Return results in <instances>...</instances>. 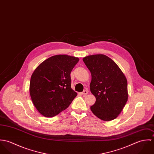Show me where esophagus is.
<instances>
[{
	"instance_id": "obj_1",
	"label": "esophagus",
	"mask_w": 154,
	"mask_h": 154,
	"mask_svg": "<svg viewBox=\"0 0 154 154\" xmlns=\"http://www.w3.org/2000/svg\"><path fill=\"white\" fill-rule=\"evenodd\" d=\"M88 91L87 90H84L82 92H81V94L83 95H86L88 94Z\"/></svg>"
}]
</instances>
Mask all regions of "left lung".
<instances>
[{
    "instance_id": "8db88e82",
    "label": "left lung",
    "mask_w": 154,
    "mask_h": 154,
    "mask_svg": "<svg viewBox=\"0 0 154 154\" xmlns=\"http://www.w3.org/2000/svg\"><path fill=\"white\" fill-rule=\"evenodd\" d=\"M91 73L90 90L95 96L91 106L94 115L104 121L118 117L128 100L127 79L118 65L108 56L93 54L83 58Z\"/></svg>"
}]
</instances>
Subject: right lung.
Listing matches in <instances>:
<instances>
[{"mask_svg": "<svg viewBox=\"0 0 154 154\" xmlns=\"http://www.w3.org/2000/svg\"><path fill=\"white\" fill-rule=\"evenodd\" d=\"M78 57L59 54L43 61L32 73L29 93L36 109L44 117H52L66 109L76 97L71 88L70 73Z\"/></svg>", "mask_w": 154, "mask_h": 154, "instance_id": "1", "label": "right lung"}]
</instances>
